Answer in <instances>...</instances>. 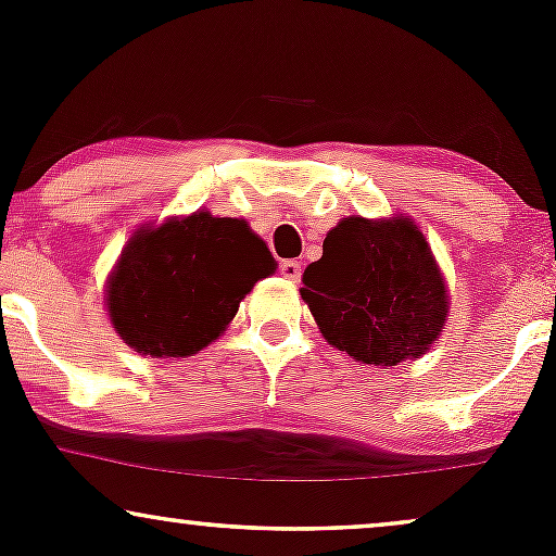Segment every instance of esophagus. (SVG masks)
<instances>
[{
	"instance_id": "esophagus-1",
	"label": "esophagus",
	"mask_w": 556,
	"mask_h": 556,
	"mask_svg": "<svg viewBox=\"0 0 556 556\" xmlns=\"http://www.w3.org/2000/svg\"><path fill=\"white\" fill-rule=\"evenodd\" d=\"M279 274H282L285 279H290V282H300V274H303V269H300L298 261H282V264H279Z\"/></svg>"
}]
</instances>
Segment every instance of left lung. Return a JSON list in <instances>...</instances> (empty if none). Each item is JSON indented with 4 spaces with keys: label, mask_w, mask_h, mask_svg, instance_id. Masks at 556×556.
<instances>
[{
    "label": "left lung",
    "mask_w": 556,
    "mask_h": 556,
    "mask_svg": "<svg viewBox=\"0 0 556 556\" xmlns=\"http://www.w3.org/2000/svg\"><path fill=\"white\" fill-rule=\"evenodd\" d=\"M300 295L324 340L355 361L397 366L431 348L450 295L416 222L348 216L303 271Z\"/></svg>",
    "instance_id": "8db88e82"
}]
</instances>
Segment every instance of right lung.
<instances>
[{"label":"right lung","mask_w":556,"mask_h":556,"mask_svg":"<svg viewBox=\"0 0 556 556\" xmlns=\"http://www.w3.org/2000/svg\"><path fill=\"white\" fill-rule=\"evenodd\" d=\"M274 269L269 248L245 222L195 212L127 240L106 282V308L136 353L185 358L214 342Z\"/></svg>","instance_id":"add662e5"}]
</instances>
